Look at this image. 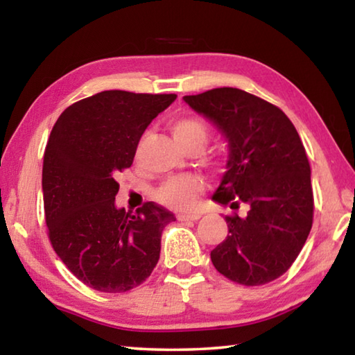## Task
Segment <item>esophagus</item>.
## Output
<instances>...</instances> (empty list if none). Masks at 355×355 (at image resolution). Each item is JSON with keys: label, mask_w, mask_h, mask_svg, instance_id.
<instances>
[{"label": "esophagus", "mask_w": 355, "mask_h": 355, "mask_svg": "<svg viewBox=\"0 0 355 355\" xmlns=\"http://www.w3.org/2000/svg\"><path fill=\"white\" fill-rule=\"evenodd\" d=\"M202 218L200 213H189V214H178L177 219L186 222V220H199Z\"/></svg>", "instance_id": "34e87169"}]
</instances>
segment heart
<instances>
[{"instance_id":"heart-1","label":"heart","mask_w":355,"mask_h":355,"mask_svg":"<svg viewBox=\"0 0 355 355\" xmlns=\"http://www.w3.org/2000/svg\"><path fill=\"white\" fill-rule=\"evenodd\" d=\"M172 133L175 141L188 148H203L208 141V128L196 117H180L172 122ZM203 191V182L197 177H175L167 180L156 192V199L163 205L175 209H189L194 207L197 196Z\"/></svg>"}]
</instances>
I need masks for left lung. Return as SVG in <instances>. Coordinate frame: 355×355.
Here are the masks:
<instances>
[{"mask_svg": "<svg viewBox=\"0 0 355 355\" xmlns=\"http://www.w3.org/2000/svg\"><path fill=\"white\" fill-rule=\"evenodd\" d=\"M184 103L209 120L228 147L225 172L213 200L244 216H225L228 235L211 250L218 271L257 286L288 271L313 222L310 164L285 112L241 89L186 95Z\"/></svg>", "mask_w": 355, "mask_h": 355, "instance_id": "8db88e82", "label": "left lung"}]
</instances>
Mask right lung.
Instances as JSON below:
<instances>
[{"instance_id":"1","label":"right lung","mask_w":355,"mask_h":355,"mask_svg":"<svg viewBox=\"0 0 355 355\" xmlns=\"http://www.w3.org/2000/svg\"><path fill=\"white\" fill-rule=\"evenodd\" d=\"M175 98L103 91L69 106L51 130L42 169L48 236L70 272L94 290L128 291L159 260L161 233L175 216L153 202L136 213L119 208L116 177Z\"/></svg>"}]
</instances>
